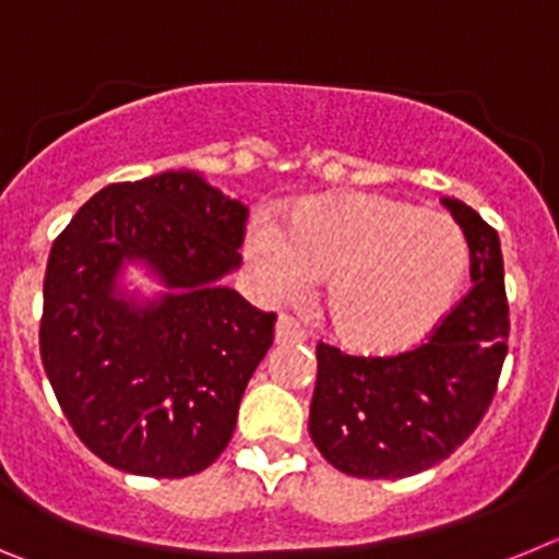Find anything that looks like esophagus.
Here are the masks:
<instances>
[{"label": "esophagus", "instance_id": "1", "mask_svg": "<svg viewBox=\"0 0 559 559\" xmlns=\"http://www.w3.org/2000/svg\"><path fill=\"white\" fill-rule=\"evenodd\" d=\"M274 341L276 344H296V341H305V330L299 328V322H296L294 316L283 313L276 319Z\"/></svg>", "mask_w": 559, "mask_h": 559}]
</instances>
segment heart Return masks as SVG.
Masks as SVG:
<instances>
[{
	"label": "heart",
	"instance_id": "heart-1",
	"mask_svg": "<svg viewBox=\"0 0 559 559\" xmlns=\"http://www.w3.org/2000/svg\"><path fill=\"white\" fill-rule=\"evenodd\" d=\"M246 260L265 294L324 283L322 313L341 347H417L456 299L467 243L451 218L380 192H335L290 206L280 231L257 224Z\"/></svg>",
	"mask_w": 559,
	"mask_h": 559
}]
</instances>
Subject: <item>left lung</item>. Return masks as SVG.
Masks as SVG:
<instances>
[{
  "mask_svg": "<svg viewBox=\"0 0 559 559\" xmlns=\"http://www.w3.org/2000/svg\"><path fill=\"white\" fill-rule=\"evenodd\" d=\"M471 246L473 288L426 344L394 355H347L319 341L308 431L341 473L403 478L451 456L496 397L510 308L498 231L476 210L442 199Z\"/></svg>",
  "mask_w": 559,
  "mask_h": 559,
  "instance_id": "1",
  "label": "left lung"
}]
</instances>
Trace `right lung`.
I'll use <instances>...</instances> for the list:
<instances>
[{"instance_id":"right-lung-1","label":"right lung","mask_w":559,"mask_h":559,"mask_svg":"<svg viewBox=\"0 0 559 559\" xmlns=\"http://www.w3.org/2000/svg\"><path fill=\"white\" fill-rule=\"evenodd\" d=\"M246 221L249 210L199 173L167 170L103 187L56 237L44 372L72 431L117 471L185 478L229 445L276 322L221 285L243 260ZM133 259L171 288L156 304L116 294Z\"/></svg>"}]
</instances>
